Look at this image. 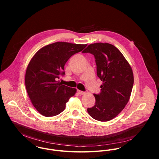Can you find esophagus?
<instances>
[{
    "mask_svg": "<svg viewBox=\"0 0 159 159\" xmlns=\"http://www.w3.org/2000/svg\"><path fill=\"white\" fill-rule=\"evenodd\" d=\"M77 92H78V93L80 95H83V94H84V93H85V92H84L80 91V90H77Z\"/></svg>",
    "mask_w": 159,
    "mask_h": 159,
    "instance_id": "obj_1",
    "label": "esophagus"
}]
</instances>
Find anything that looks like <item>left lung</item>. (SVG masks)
Wrapping results in <instances>:
<instances>
[{
  "instance_id": "obj_1",
  "label": "left lung",
  "mask_w": 159,
  "mask_h": 159,
  "mask_svg": "<svg viewBox=\"0 0 159 159\" xmlns=\"http://www.w3.org/2000/svg\"><path fill=\"white\" fill-rule=\"evenodd\" d=\"M83 52L93 55L97 76L103 81L101 92L93 93L95 105L88 108V112L95 120L109 121L129 100L134 81L132 69L120 51L110 43L91 44Z\"/></svg>"
}]
</instances>
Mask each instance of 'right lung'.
Instances as JSON below:
<instances>
[{
    "label": "right lung",
    "instance_id": "1",
    "mask_svg": "<svg viewBox=\"0 0 159 159\" xmlns=\"http://www.w3.org/2000/svg\"><path fill=\"white\" fill-rule=\"evenodd\" d=\"M87 45L56 42L39 49L30 60L25 72V88L32 105L43 116L52 117L62 113L75 94V88L56 80L65 75L64 67L68 59Z\"/></svg>",
    "mask_w": 159,
    "mask_h": 159
}]
</instances>
